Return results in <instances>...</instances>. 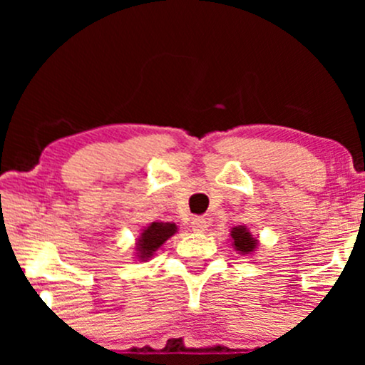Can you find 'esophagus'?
Segmentation results:
<instances>
[{"mask_svg": "<svg viewBox=\"0 0 365 365\" xmlns=\"http://www.w3.org/2000/svg\"><path fill=\"white\" fill-rule=\"evenodd\" d=\"M190 223H192V230H194V232H206L207 226H209L207 221L204 220V217H199V216L192 217Z\"/></svg>", "mask_w": 365, "mask_h": 365, "instance_id": "1", "label": "esophagus"}]
</instances>
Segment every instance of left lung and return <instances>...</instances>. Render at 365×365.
<instances>
[{"label":"left lung","mask_w":365,"mask_h":365,"mask_svg":"<svg viewBox=\"0 0 365 365\" xmlns=\"http://www.w3.org/2000/svg\"><path fill=\"white\" fill-rule=\"evenodd\" d=\"M230 235L233 238V245H235V249L240 254L252 252L255 245H257V240L250 235L249 230L244 228V226H237V228H233Z\"/></svg>","instance_id":"1"}]
</instances>
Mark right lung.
Returning <instances> with one entry per match:
<instances>
[{
    "mask_svg": "<svg viewBox=\"0 0 365 365\" xmlns=\"http://www.w3.org/2000/svg\"><path fill=\"white\" fill-rule=\"evenodd\" d=\"M177 232V225L175 223H153L142 232L139 238V244H137V250H139V257L144 261L153 255L156 250L165 244L171 235H175Z\"/></svg>",
    "mask_w": 365,
    "mask_h": 365,
    "instance_id": "obj_1",
    "label": "right lung"
}]
</instances>
